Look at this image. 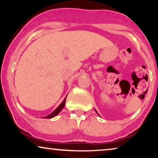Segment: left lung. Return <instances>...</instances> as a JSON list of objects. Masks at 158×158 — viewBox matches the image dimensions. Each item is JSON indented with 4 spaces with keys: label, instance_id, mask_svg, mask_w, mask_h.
<instances>
[{
    "label": "left lung",
    "instance_id": "8db88e82",
    "mask_svg": "<svg viewBox=\"0 0 158 158\" xmlns=\"http://www.w3.org/2000/svg\"><path fill=\"white\" fill-rule=\"evenodd\" d=\"M95 111H96V110H95ZM96 113H97V114H98V112H97L96 111Z\"/></svg>",
    "mask_w": 158,
    "mask_h": 158
}]
</instances>
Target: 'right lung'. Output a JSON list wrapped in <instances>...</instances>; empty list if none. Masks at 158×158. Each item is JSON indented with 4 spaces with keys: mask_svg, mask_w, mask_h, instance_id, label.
Here are the masks:
<instances>
[{
    "mask_svg": "<svg viewBox=\"0 0 158 158\" xmlns=\"http://www.w3.org/2000/svg\"><path fill=\"white\" fill-rule=\"evenodd\" d=\"M66 98H67V96L65 97V98L64 99L63 101H62V102L61 103H60L59 106H58V107L57 108V109H56L55 110V111H54L53 112H52V113H51L50 114H49V115H47V116H44V118H51L55 117V116H57V114H59L60 112L62 111V109H63L64 106V105H65Z\"/></svg>",
    "mask_w": 158,
    "mask_h": 158,
    "instance_id": "add662e5",
    "label": "right lung"
}]
</instances>
